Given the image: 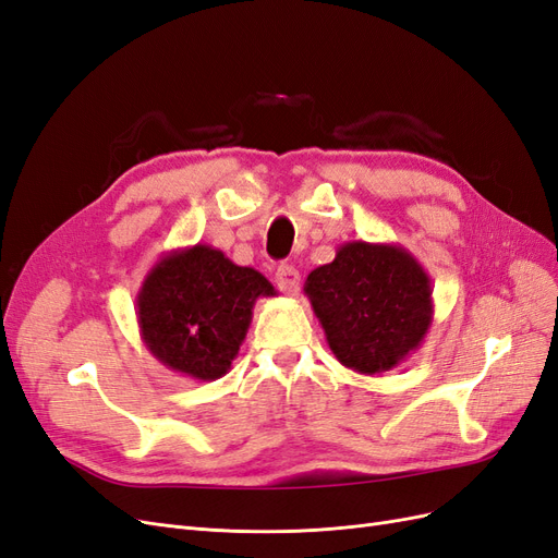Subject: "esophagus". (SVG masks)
<instances>
[{
	"label": "esophagus",
	"instance_id": "34e87169",
	"mask_svg": "<svg viewBox=\"0 0 558 558\" xmlns=\"http://www.w3.org/2000/svg\"><path fill=\"white\" fill-rule=\"evenodd\" d=\"M299 280H301V276H299V271H296L294 266H278V271H276V287H278L280 292H284V294H296Z\"/></svg>",
	"mask_w": 558,
	"mask_h": 558
}]
</instances>
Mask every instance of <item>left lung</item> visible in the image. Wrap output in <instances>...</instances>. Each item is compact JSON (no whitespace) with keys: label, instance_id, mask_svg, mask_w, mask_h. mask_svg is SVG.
Listing matches in <instances>:
<instances>
[{"label":"left lung","instance_id":"8db88e82","mask_svg":"<svg viewBox=\"0 0 558 558\" xmlns=\"http://www.w3.org/2000/svg\"><path fill=\"white\" fill-rule=\"evenodd\" d=\"M303 292L338 362L362 375L397 368L434 322L424 266L397 243H343Z\"/></svg>","mask_w":558,"mask_h":558}]
</instances>
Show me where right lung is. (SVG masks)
I'll return each mask as SVG.
<instances>
[{"mask_svg": "<svg viewBox=\"0 0 558 558\" xmlns=\"http://www.w3.org/2000/svg\"><path fill=\"white\" fill-rule=\"evenodd\" d=\"M262 296H276L274 284L222 250L202 243L171 250L136 294L141 340L173 373L218 380L236 359Z\"/></svg>", "mask_w": 558, "mask_h": 558, "instance_id": "add662e5", "label": "right lung"}]
</instances>
